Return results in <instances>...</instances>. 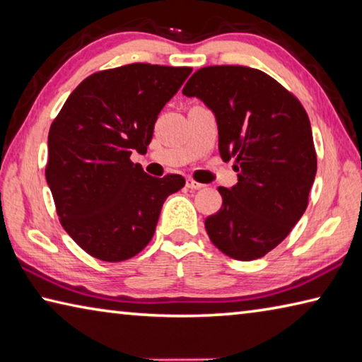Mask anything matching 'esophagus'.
Instances as JSON below:
<instances>
[{
    "label": "esophagus",
    "instance_id": "esophagus-1",
    "mask_svg": "<svg viewBox=\"0 0 362 362\" xmlns=\"http://www.w3.org/2000/svg\"><path fill=\"white\" fill-rule=\"evenodd\" d=\"M186 186H187L189 189H191V191H199V189L204 187V185H200V182L194 181V180H187V181H186Z\"/></svg>",
    "mask_w": 362,
    "mask_h": 362
}]
</instances>
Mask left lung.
Segmentation results:
<instances>
[{
	"label": "left lung",
	"instance_id": "obj_1",
	"mask_svg": "<svg viewBox=\"0 0 362 362\" xmlns=\"http://www.w3.org/2000/svg\"><path fill=\"white\" fill-rule=\"evenodd\" d=\"M216 116L219 154L235 158L238 182L219 187L223 206L205 219L213 245L252 261L280 245L302 218L316 175V151L305 110L264 71L221 65L195 71L182 88Z\"/></svg>",
	"mask_w": 362,
	"mask_h": 362
}]
</instances>
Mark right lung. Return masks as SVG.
Instances as JSON below:
<instances>
[{"instance_id": "right-lung-1", "label": "right lung", "mask_w": 362, "mask_h": 362, "mask_svg": "<svg viewBox=\"0 0 362 362\" xmlns=\"http://www.w3.org/2000/svg\"><path fill=\"white\" fill-rule=\"evenodd\" d=\"M187 66L132 63L86 78L49 130L46 180L63 229L106 262L151 242L163 202L186 185L154 177L130 160L146 154L158 112L191 74Z\"/></svg>"}]
</instances>
